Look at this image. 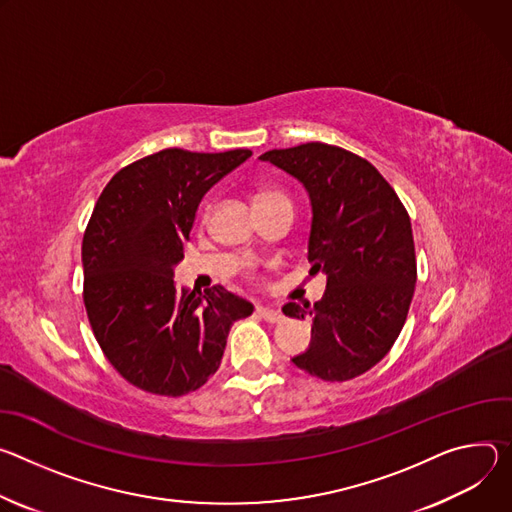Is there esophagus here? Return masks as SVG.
Instances as JSON below:
<instances>
[{
  "mask_svg": "<svg viewBox=\"0 0 512 512\" xmlns=\"http://www.w3.org/2000/svg\"><path fill=\"white\" fill-rule=\"evenodd\" d=\"M256 313H258L262 319H266L268 323H280L282 319H285V315H282V311L276 309V307H272V305H258V307H256Z\"/></svg>",
  "mask_w": 512,
  "mask_h": 512,
  "instance_id": "34e87169",
  "label": "esophagus"
}]
</instances>
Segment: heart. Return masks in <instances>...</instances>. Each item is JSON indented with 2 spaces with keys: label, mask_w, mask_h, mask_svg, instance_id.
Returning <instances> with one entry per match:
<instances>
[{
  "label": "heart",
  "mask_w": 512,
  "mask_h": 512,
  "mask_svg": "<svg viewBox=\"0 0 512 512\" xmlns=\"http://www.w3.org/2000/svg\"><path fill=\"white\" fill-rule=\"evenodd\" d=\"M278 197H287L282 191L274 189V187H260L256 193H254V205L256 203H264V201H270V199H278Z\"/></svg>",
  "instance_id": "heart-1"
}]
</instances>
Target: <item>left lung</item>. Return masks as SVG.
Returning a JSON list of instances; mask_svg holds the SVG:
<instances>
[{
    "instance_id": "left-lung-1",
    "label": "left lung",
    "mask_w": 512,
    "mask_h": 512,
    "mask_svg": "<svg viewBox=\"0 0 512 512\" xmlns=\"http://www.w3.org/2000/svg\"><path fill=\"white\" fill-rule=\"evenodd\" d=\"M299 179L311 199L309 274L327 287L315 305L282 313L311 317V346L293 364L325 382L376 366L399 337L417 282L411 217L388 181L362 156L325 142L260 156Z\"/></svg>"
}]
</instances>
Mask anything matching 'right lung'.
Here are the masks:
<instances>
[{"instance_id": "add662e5", "label": "right lung", "mask_w": 512, "mask_h": 512, "mask_svg": "<svg viewBox=\"0 0 512 512\" xmlns=\"http://www.w3.org/2000/svg\"><path fill=\"white\" fill-rule=\"evenodd\" d=\"M252 150L164 148L111 177L83 236V303L109 364L130 384L160 396L201 388L219 368L234 321L252 303L223 287L181 289L185 258L203 195Z\"/></svg>"}]
</instances>
